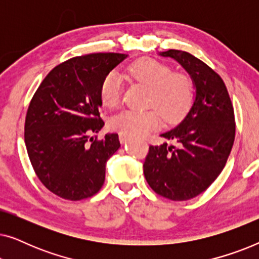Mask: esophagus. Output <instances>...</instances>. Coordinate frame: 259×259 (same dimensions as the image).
Returning a JSON list of instances; mask_svg holds the SVG:
<instances>
[{
	"label": "esophagus",
	"mask_w": 259,
	"mask_h": 259,
	"mask_svg": "<svg viewBox=\"0 0 259 259\" xmlns=\"http://www.w3.org/2000/svg\"><path fill=\"white\" fill-rule=\"evenodd\" d=\"M119 140L121 144L126 143V141L128 140V136H126V134H123V133H119Z\"/></svg>",
	"instance_id": "34e87169"
}]
</instances>
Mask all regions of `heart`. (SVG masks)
I'll list each match as a JSON object with an SVG mask.
<instances>
[{
    "mask_svg": "<svg viewBox=\"0 0 259 259\" xmlns=\"http://www.w3.org/2000/svg\"><path fill=\"white\" fill-rule=\"evenodd\" d=\"M138 82L150 87L148 111L126 109L112 116L109 127L130 137H144L166 122H175L185 114L193 100V87L190 76L172 72V68L159 60L143 58L127 69ZM122 79L119 73L109 72L100 87L101 100L108 107H116L122 97Z\"/></svg>",
    "mask_w": 259,
    "mask_h": 259,
    "instance_id": "1",
    "label": "heart"
}]
</instances>
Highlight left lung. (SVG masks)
I'll list each match as a JSON object with an SVG mask.
<instances>
[{
    "mask_svg": "<svg viewBox=\"0 0 259 259\" xmlns=\"http://www.w3.org/2000/svg\"><path fill=\"white\" fill-rule=\"evenodd\" d=\"M160 55L178 61L196 87L193 105L176 128L161 134L175 146H150L144 162L148 185L173 201L189 200L217 179L235 141L233 106L224 81L206 63L190 53L169 49Z\"/></svg>",
    "mask_w": 259,
    "mask_h": 259,
    "instance_id": "left-lung-1",
    "label": "left lung"
}]
</instances>
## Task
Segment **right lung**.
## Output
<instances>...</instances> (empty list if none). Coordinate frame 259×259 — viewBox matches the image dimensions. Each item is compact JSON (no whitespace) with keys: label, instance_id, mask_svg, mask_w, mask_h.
<instances>
[{"label":"right lung","instance_id":"right-lung-1","mask_svg":"<svg viewBox=\"0 0 259 259\" xmlns=\"http://www.w3.org/2000/svg\"><path fill=\"white\" fill-rule=\"evenodd\" d=\"M125 58L95 53L67 60L47 74L31 98L24 122L28 155L40 182L63 199H86L104 185L106 162L120 143L116 133L97 137L105 123L100 87Z\"/></svg>","mask_w":259,"mask_h":259}]
</instances>
